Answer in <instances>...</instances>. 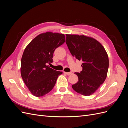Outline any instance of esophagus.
I'll use <instances>...</instances> for the list:
<instances>
[{
    "mask_svg": "<svg viewBox=\"0 0 128 128\" xmlns=\"http://www.w3.org/2000/svg\"><path fill=\"white\" fill-rule=\"evenodd\" d=\"M64 73L65 74H66L67 75H70L72 74V72H64Z\"/></svg>",
    "mask_w": 128,
    "mask_h": 128,
    "instance_id": "esophagus-1",
    "label": "esophagus"
}]
</instances>
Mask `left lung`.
Segmentation results:
<instances>
[{
  "mask_svg": "<svg viewBox=\"0 0 128 128\" xmlns=\"http://www.w3.org/2000/svg\"><path fill=\"white\" fill-rule=\"evenodd\" d=\"M66 42L72 55L83 61L82 70L75 72L78 80L72 88L83 96L92 94L106 78L109 60L105 49L94 38L84 35L67 34Z\"/></svg>",
  "mask_w": 128,
  "mask_h": 128,
  "instance_id": "8db88e82",
  "label": "left lung"
}]
</instances>
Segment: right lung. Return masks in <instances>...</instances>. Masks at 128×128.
Here are the masks:
<instances>
[{
	"label": "right lung",
	"instance_id": "right-lung-1",
	"mask_svg": "<svg viewBox=\"0 0 128 128\" xmlns=\"http://www.w3.org/2000/svg\"><path fill=\"white\" fill-rule=\"evenodd\" d=\"M65 42L64 34L47 32L40 34L27 45L21 61V74L26 86L37 97L51 91L62 74L50 68L55 50Z\"/></svg>",
	"mask_w": 128,
	"mask_h": 128
}]
</instances>
